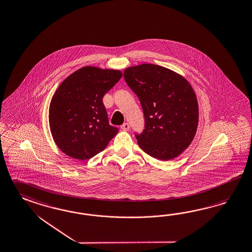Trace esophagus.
<instances>
[{"mask_svg":"<svg viewBox=\"0 0 252 252\" xmlns=\"http://www.w3.org/2000/svg\"><path fill=\"white\" fill-rule=\"evenodd\" d=\"M121 128H122V129H123V130H129V123H123V125H122V126H121Z\"/></svg>","mask_w":252,"mask_h":252,"instance_id":"34e87169","label":"esophagus"}]
</instances>
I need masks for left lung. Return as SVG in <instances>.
Masks as SVG:
<instances>
[{
  "mask_svg": "<svg viewBox=\"0 0 252 252\" xmlns=\"http://www.w3.org/2000/svg\"><path fill=\"white\" fill-rule=\"evenodd\" d=\"M123 77L139 97L144 115L145 129L135 133L139 146L161 161L180 155L198 125V103L191 85L179 74L154 64L128 67Z\"/></svg>",
  "mask_w": 252,
  "mask_h": 252,
  "instance_id": "1",
  "label": "left lung"
}]
</instances>
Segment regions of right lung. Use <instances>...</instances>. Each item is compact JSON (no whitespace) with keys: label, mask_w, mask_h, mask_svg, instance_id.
Wrapping results in <instances>:
<instances>
[{"label":"right lung","mask_w":252,"mask_h":252,"mask_svg":"<svg viewBox=\"0 0 252 252\" xmlns=\"http://www.w3.org/2000/svg\"><path fill=\"white\" fill-rule=\"evenodd\" d=\"M122 77L120 70L84 66L58 87L48 117L53 139L64 154L91 159L116 135L119 129L110 126L102 98Z\"/></svg>","instance_id":"right-lung-1"}]
</instances>
